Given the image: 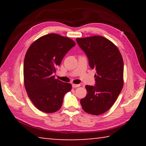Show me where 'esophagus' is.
I'll return each instance as SVG.
<instances>
[{"label":"esophagus","mask_w":146,"mask_h":146,"mask_svg":"<svg viewBox=\"0 0 146 146\" xmlns=\"http://www.w3.org/2000/svg\"><path fill=\"white\" fill-rule=\"evenodd\" d=\"M72 86L73 88H78V87H80V84H72Z\"/></svg>","instance_id":"1"}]
</instances>
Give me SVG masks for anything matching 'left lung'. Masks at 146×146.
<instances>
[{"label": "left lung", "mask_w": 146, "mask_h": 146, "mask_svg": "<svg viewBox=\"0 0 146 146\" xmlns=\"http://www.w3.org/2000/svg\"><path fill=\"white\" fill-rule=\"evenodd\" d=\"M79 47L95 69V86H86L87 95L80 100L84 111L98 115L114 104L123 84V62L119 50L112 42L102 36L77 38Z\"/></svg>", "instance_id": "left-lung-1"}]
</instances>
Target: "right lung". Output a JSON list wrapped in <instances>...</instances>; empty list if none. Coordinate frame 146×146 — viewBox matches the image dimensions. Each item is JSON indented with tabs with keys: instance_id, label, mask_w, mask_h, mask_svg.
Returning a JSON list of instances; mask_svg holds the SVG:
<instances>
[{
	"instance_id": "right-lung-1",
	"label": "right lung",
	"mask_w": 146,
	"mask_h": 146,
	"mask_svg": "<svg viewBox=\"0 0 146 146\" xmlns=\"http://www.w3.org/2000/svg\"><path fill=\"white\" fill-rule=\"evenodd\" d=\"M75 46L73 40L50 33L41 36L29 46L24 61V86L34 106L41 111H57L71 84L55 78L56 68Z\"/></svg>"
}]
</instances>
